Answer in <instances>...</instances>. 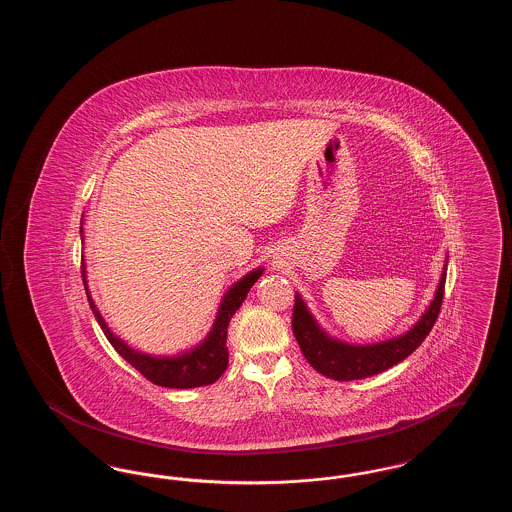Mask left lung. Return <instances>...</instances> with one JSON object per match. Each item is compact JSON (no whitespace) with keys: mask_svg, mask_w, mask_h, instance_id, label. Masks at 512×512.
<instances>
[{"mask_svg":"<svg viewBox=\"0 0 512 512\" xmlns=\"http://www.w3.org/2000/svg\"><path fill=\"white\" fill-rule=\"evenodd\" d=\"M443 290H445V268L439 278L438 290L432 303L428 305L424 315L418 318L413 328L397 338L380 341V343H368V345H353V343H345L328 336L318 326L317 320L307 309L301 295L295 293L293 334L309 365L320 374L338 382L368 378L401 363L422 341L426 340L432 326L436 324L441 301H443Z\"/></svg>","mask_w":512,"mask_h":512,"instance_id":"1","label":"left lung"}]
</instances>
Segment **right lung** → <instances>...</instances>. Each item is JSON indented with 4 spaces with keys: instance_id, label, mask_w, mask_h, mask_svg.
<instances>
[{
    "instance_id": "right-lung-1",
    "label": "right lung",
    "mask_w": 512,
    "mask_h": 512,
    "mask_svg": "<svg viewBox=\"0 0 512 512\" xmlns=\"http://www.w3.org/2000/svg\"><path fill=\"white\" fill-rule=\"evenodd\" d=\"M80 238H82V222H80ZM80 270H82V280H84L90 309H92V313L98 320V324L109 343L117 349V353L121 355L126 363H130L138 372H142L149 382H153L157 386H163V388H176V390L209 386V384L219 380L222 372L228 366L226 336H228L230 318L234 317V313L242 307L247 292L251 290V286L263 274V267L255 268V270L247 272L242 280H238L228 292L224 293L211 332L207 334L205 340L197 343L194 349H188V351H184L180 355H174V357H153V355H147V353H142L138 349H132L128 343H124L119 336H115L109 330L107 322L99 315L98 307H96V303L90 295V290H88L84 257H82V268Z\"/></svg>"
}]
</instances>
